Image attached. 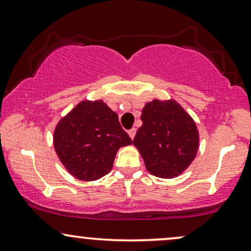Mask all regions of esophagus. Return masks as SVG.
Here are the masks:
<instances>
[{"instance_id": "obj_1", "label": "esophagus", "mask_w": 251, "mask_h": 251, "mask_svg": "<svg viewBox=\"0 0 251 251\" xmlns=\"http://www.w3.org/2000/svg\"><path fill=\"white\" fill-rule=\"evenodd\" d=\"M135 132H137V129H135V128H131V129H129V131H128L129 138L133 139V138L135 137Z\"/></svg>"}]
</instances>
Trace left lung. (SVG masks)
<instances>
[{
  "instance_id": "1",
  "label": "left lung",
  "mask_w": 251,
  "mask_h": 251,
  "mask_svg": "<svg viewBox=\"0 0 251 251\" xmlns=\"http://www.w3.org/2000/svg\"><path fill=\"white\" fill-rule=\"evenodd\" d=\"M141 120L133 145L146 170L162 179L185 172L199 150V131L192 117L176 101L154 99L145 105Z\"/></svg>"
}]
</instances>
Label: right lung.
Instances as JSON below:
<instances>
[{
    "mask_svg": "<svg viewBox=\"0 0 251 251\" xmlns=\"http://www.w3.org/2000/svg\"><path fill=\"white\" fill-rule=\"evenodd\" d=\"M132 144L118 114L102 100H84L57 124L53 146L66 171L95 181L110 173L118 150Z\"/></svg>",
    "mask_w": 251,
    "mask_h": 251,
    "instance_id": "right-lung-1",
    "label": "right lung"
}]
</instances>
